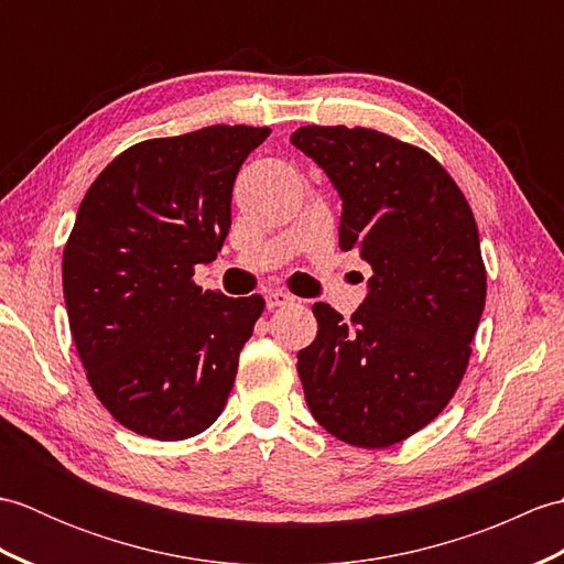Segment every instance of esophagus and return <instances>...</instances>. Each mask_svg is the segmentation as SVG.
Instances as JSON below:
<instances>
[{
	"label": "esophagus",
	"mask_w": 564,
	"mask_h": 564,
	"mask_svg": "<svg viewBox=\"0 0 564 564\" xmlns=\"http://www.w3.org/2000/svg\"><path fill=\"white\" fill-rule=\"evenodd\" d=\"M291 303H295V297H293L289 291L275 289V291H269V293H267V307H269V310L285 307V305H291Z\"/></svg>",
	"instance_id": "obj_1"
}]
</instances>
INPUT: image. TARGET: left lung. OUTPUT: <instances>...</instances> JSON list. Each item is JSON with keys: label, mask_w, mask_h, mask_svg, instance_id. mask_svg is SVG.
<instances>
[{"label": "left lung", "mask_w": 564, "mask_h": 564, "mask_svg": "<svg viewBox=\"0 0 564 564\" xmlns=\"http://www.w3.org/2000/svg\"><path fill=\"white\" fill-rule=\"evenodd\" d=\"M291 142L339 191V247L373 269L351 322L313 305L317 337L297 351V376L332 436L388 448L443 412L470 361L487 295L475 215L451 174L398 138L305 126Z\"/></svg>", "instance_id": "1"}]
</instances>
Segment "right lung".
<instances>
[{"label":"right lung","instance_id":"add662e5","mask_svg":"<svg viewBox=\"0 0 564 564\" xmlns=\"http://www.w3.org/2000/svg\"><path fill=\"white\" fill-rule=\"evenodd\" d=\"M269 128L208 126L138 142L82 198L63 291L87 380L118 424L182 441L225 410L263 297L203 293L230 232L239 166Z\"/></svg>","mask_w":564,"mask_h":564}]
</instances>
